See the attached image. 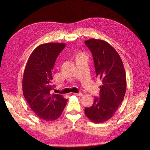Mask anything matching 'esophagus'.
Masks as SVG:
<instances>
[{
    "label": "esophagus",
    "instance_id": "esophagus-1",
    "mask_svg": "<svg viewBox=\"0 0 150 150\" xmlns=\"http://www.w3.org/2000/svg\"><path fill=\"white\" fill-rule=\"evenodd\" d=\"M75 95H77V96H79V97H82V93H73Z\"/></svg>",
    "mask_w": 150,
    "mask_h": 150
}]
</instances>
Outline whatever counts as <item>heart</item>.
<instances>
[{
	"label": "heart",
	"instance_id": "heart-1",
	"mask_svg": "<svg viewBox=\"0 0 150 150\" xmlns=\"http://www.w3.org/2000/svg\"><path fill=\"white\" fill-rule=\"evenodd\" d=\"M85 57V55H84V54H82V53H79V54H77V57H76V59L80 58V57Z\"/></svg>",
	"mask_w": 150,
	"mask_h": 150
}]
</instances>
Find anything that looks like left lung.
Listing matches in <instances>:
<instances>
[{
    "label": "left lung",
    "mask_w": 150,
    "mask_h": 150,
    "mask_svg": "<svg viewBox=\"0 0 150 150\" xmlns=\"http://www.w3.org/2000/svg\"><path fill=\"white\" fill-rule=\"evenodd\" d=\"M93 57L97 77L102 81L99 97H95L91 106L86 108V115L92 122L109 120L122 103L126 90V73L122 60L116 50L103 40L85 41Z\"/></svg>",
    "instance_id": "1"
}]
</instances>
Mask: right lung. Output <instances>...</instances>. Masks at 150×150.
Segmentation results:
<instances>
[{
  "label": "right lung",
  "instance_id": "1",
  "mask_svg": "<svg viewBox=\"0 0 150 150\" xmlns=\"http://www.w3.org/2000/svg\"><path fill=\"white\" fill-rule=\"evenodd\" d=\"M64 43L40 44L31 54L24 69L22 91L31 109L40 119L55 120L60 116L68 99L59 94H51L52 70Z\"/></svg>",
  "mask_w": 150,
  "mask_h": 150
}]
</instances>
